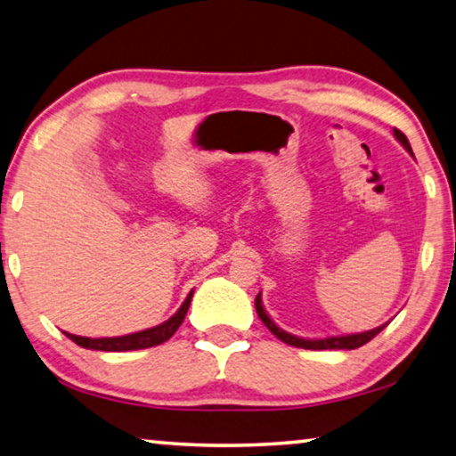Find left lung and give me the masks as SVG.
<instances>
[{"instance_id":"1","label":"left lung","mask_w":456,"mask_h":456,"mask_svg":"<svg viewBox=\"0 0 456 456\" xmlns=\"http://www.w3.org/2000/svg\"><path fill=\"white\" fill-rule=\"evenodd\" d=\"M395 136L398 138V142L404 146V149L412 154V149H411V142H408V138L400 133L398 128H395ZM256 310H257V315L259 320L265 323L267 330L272 331V334L275 338H280L281 342L289 344V346H296V348H305V350H354V348H360V346L368 344L370 339H372L374 336L380 334V331L386 328V323L380 328H374L370 331H362V334H350V336H336V338H326V339H305V338H297V336H291L288 334V331H283L275 326V323L272 322V318H269L267 312L264 310V305H261V293H257L256 297Z\"/></svg>"}]
</instances>
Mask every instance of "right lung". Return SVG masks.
Returning a JSON list of instances; mask_svg holds the SVG:
<instances>
[{
    "label": "right lung",
    "mask_w": 456,
    "mask_h": 456,
    "mask_svg": "<svg viewBox=\"0 0 456 456\" xmlns=\"http://www.w3.org/2000/svg\"><path fill=\"white\" fill-rule=\"evenodd\" d=\"M191 299H192V291L189 293L187 299H184L183 305L179 307V312H176L173 318H168L165 323H160V326L136 331V334L118 336V338H82V336L68 334L66 331V336L70 338L72 342L82 346V348L100 350V352H128V350L152 348V346L167 342V339L171 338L176 330H179V326L184 320V315H187Z\"/></svg>",
    "instance_id": "add662e5"
}]
</instances>
